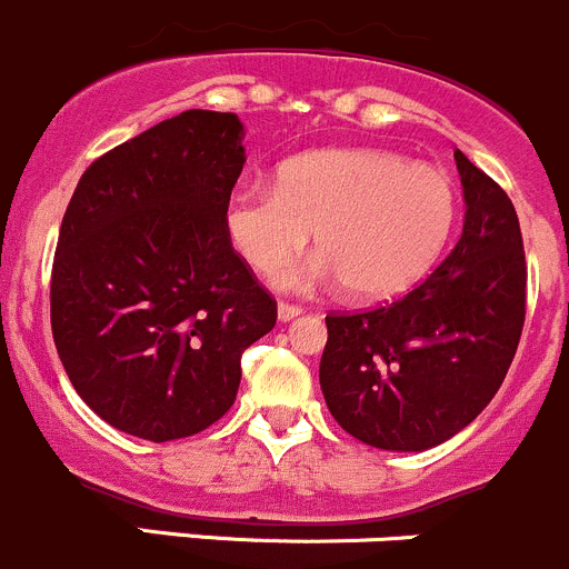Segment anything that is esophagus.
I'll use <instances>...</instances> for the list:
<instances>
[{"label": "esophagus", "mask_w": 569, "mask_h": 569, "mask_svg": "<svg viewBox=\"0 0 569 569\" xmlns=\"http://www.w3.org/2000/svg\"><path fill=\"white\" fill-rule=\"evenodd\" d=\"M303 309L298 307V303H287V301H279V320H292V318H298V315H301Z\"/></svg>", "instance_id": "esophagus-1"}]
</instances>
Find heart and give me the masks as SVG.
<instances>
[{"label":"heart","mask_w":569,"mask_h":569,"mask_svg":"<svg viewBox=\"0 0 569 569\" xmlns=\"http://www.w3.org/2000/svg\"><path fill=\"white\" fill-rule=\"evenodd\" d=\"M457 218L451 179L379 149H326L287 160L277 184H240L223 204L238 254L262 277L290 266L315 232L320 257L284 287L346 282L387 301L429 273Z\"/></svg>","instance_id":"heart-1"}]
</instances>
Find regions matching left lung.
I'll list each match as a JSON object with an SVG mask.
<instances>
[{
    "instance_id": "obj_1",
    "label": "left lung",
    "mask_w": 569,
    "mask_h": 569,
    "mask_svg": "<svg viewBox=\"0 0 569 569\" xmlns=\"http://www.w3.org/2000/svg\"><path fill=\"white\" fill-rule=\"evenodd\" d=\"M465 229L398 301L326 315L320 390L337 423L385 451H426L481 415L526 320V251L506 190L457 151Z\"/></svg>"
}]
</instances>
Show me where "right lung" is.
Instances as JSON below:
<instances>
[{"instance_id":"right-lung-1","label":"right lung","mask_w":569,"mask_h":569,"mask_svg":"<svg viewBox=\"0 0 569 569\" xmlns=\"http://www.w3.org/2000/svg\"><path fill=\"white\" fill-rule=\"evenodd\" d=\"M234 112L184 110L88 166L60 223L52 335L82 401L116 429L182 440L221 420L277 298L232 249L246 162Z\"/></svg>"}]
</instances>
